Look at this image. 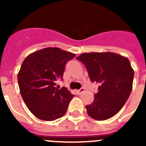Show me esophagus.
Segmentation results:
<instances>
[{
	"label": "esophagus",
	"mask_w": 146,
	"mask_h": 146,
	"mask_svg": "<svg viewBox=\"0 0 146 146\" xmlns=\"http://www.w3.org/2000/svg\"><path fill=\"white\" fill-rule=\"evenodd\" d=\"M85 91V88H80V90H77V91H76V93H77V94H78V95H80V94H81L82 93H83Z\"/></svg>",
	"instance_id": "1"
}]
</instances>
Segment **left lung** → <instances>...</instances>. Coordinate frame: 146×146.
Wrapping results in <instances>:
<instances>
[{"label": "left lung", "mask_w": 146, "mask_h": 146, "mask_svg": "<svg viewBox=\"0 0 146 146\" xmlns=\"http://www.w3.org/2000/svg\"><path fill=\"white\" fill-rule=\"evenodd\" d=\"M77 59L84 64L91 82L99 86L94 100L86 105L90 117L109 119L123 108L132 90L134 70L129 59L113 52L82 53Z\"/></svg>", "instance_id": "obj_1"}]
</instances>
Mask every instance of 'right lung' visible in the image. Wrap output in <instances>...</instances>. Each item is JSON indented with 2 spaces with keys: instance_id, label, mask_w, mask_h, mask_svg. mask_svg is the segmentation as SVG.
Wrapping results in <instances>:
<instances>
[{
  "instance_id": "add662e5",
  "label": "right lung",
  "mask_w": 146,
  "mask_h": 146,
  "mask_svg": "<svg viewBox=\"0 0 146 146\" xmlns=\"http://www.w3.org/2000/svg\"><path fill=\"white\" fill-rule=\"evenodd\" d=\"M75 54L58 47H47L30 54L17 74L20 94L36 118L51 121L65 115L74 95L66 88L58 89L65 66Z\"/></svg>"
}]
</instances>
